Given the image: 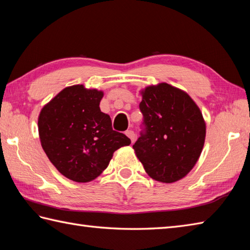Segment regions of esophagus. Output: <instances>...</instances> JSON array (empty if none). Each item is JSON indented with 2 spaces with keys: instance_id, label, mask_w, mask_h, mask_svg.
I'll return each instance as SVG.
<instances>
[{
  "instance_id": "obj_1",
  "label": "esophagus",
  "mask_w": 250,
  "mask_h": 250,
  "mask_svg": "<svg viewBox=\"0 0 250 250\" xmlns=\"http://www.w3.org/2000/svg\"><path fill=\"white\" fill-rule=\"evenodd\" d=\"M125 135L129 137V139L131 140V143H134V140H135V134L134 132L132 130H126L125 131Z\"/></svg>"
}]
</instances>
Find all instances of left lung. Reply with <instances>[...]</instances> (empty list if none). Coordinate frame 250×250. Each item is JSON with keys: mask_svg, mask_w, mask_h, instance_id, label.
<instances>
[{"mask_svg": "<svg viewBox=\"0 0 250 250\" xmlns=\"http://www.w3.org/2000/svg\"><path fill=\"white\" fill-rule=\"evenodd\" d=\"M143 131L133 148L146 173L161 183L182 179L195 166L206 125L198 105L183 90L162 83L142 91Z\"/></svg>", "mask_w": 250, "mask_h": 250, "instance_id": "8db88e82", "label": "left lung"}]
</instances>
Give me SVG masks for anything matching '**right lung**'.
I'll return each instance as SVG.
<instances>
[{
    "mask_svg": "<svg viewBox=\"0 0 250 250\" xmlns=\"http://www.w3.org/2000/svg\"><path fill=\"white\" fill-rule=\"evenodd\" d=\"M103 92L83 84L66 87L41 110L39 134L50 162L76 183H88L107 167L113 153L131 141L114 131L100 109Z\"/></svg>",
    "mask_w": 250,
    "mask_h": 250,
    "instance_id": "add662e5",
    "label": "right lung"
}]
</instances>
